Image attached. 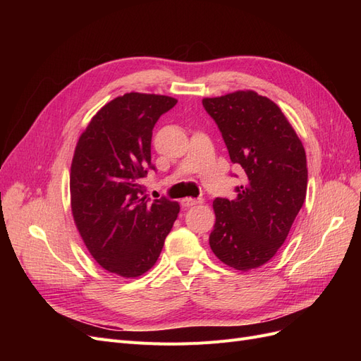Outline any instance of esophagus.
Masks as SVG:
<instances>
[{
  "label": "esophagus",
  "mask_w": 361,
  "mask_h": 361,
  "mask_svg": "<svg viewBox=\"0 0 361 361\" xmlns=\"http://www.w3.org/2000/svg\"><path fill=\"white\" fill-rule=\"evenodd\" d=\"M199 203H200V200H197V199H191V197H185V199H182V200H180L182 207H191V206H194V204H199Z\"/></svg>",
  "instance_id": "esophagus-1"
}]
</instances>
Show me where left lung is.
<instances>
[{"label":"left lung","mask_w":361,"mask_h":361,"mask_svg":"<svg viewBox=\"0 0 361 361\" xmlns=\"http://www.w3.org/2000/svg\"><path fill=\"white\" fill-rule=\"evenodd\" d=\"M233 164L245 182L236 199H215L209 235L214 255L239 271L259 268L286 241L307 191L301 140L277 104L253 90L204 97Z\"/></svg>","instance_id":"8db88e82"}]
</instances>
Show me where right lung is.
<instances>
[{
	"label": "right lung",
	"instance_id": "1",
	"mask_svg": "<svg viewBox=\"0 0 361 361\" xmlns=\"http://www.w3.org/2000/svg\"><path fill=\"white\" fill-rule=\"evenodd\" d=\"M162 94L130 92L97 111L81 134L71 167V206L93 259L108 272L134 279L159 257L180 206L149 202L140 179L150 162L152 129L176 105Z\"/></svg>",
	"mask_w": 361,
	"mask_h": 361
}]
</instances>
